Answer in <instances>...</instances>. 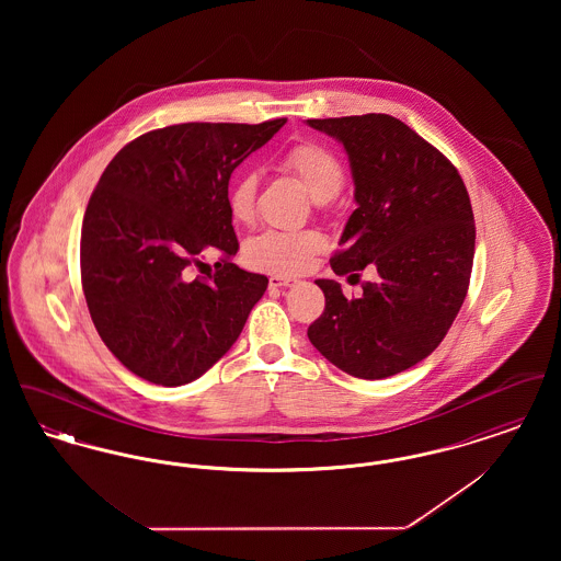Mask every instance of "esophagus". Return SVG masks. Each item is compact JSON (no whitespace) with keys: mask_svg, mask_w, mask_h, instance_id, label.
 <instances>
[{"mask_svg":"<svg viewBox=\"0 0 561 561\" xmlns=\"http://www.w3.org/2000/svg\"><path fill=\"white\" fill-rule=\"evenodd\" d=\"M296 284H298L296 277H284V275H271L268 277L271 288H293Z\"/></svg>","mask_w":561,"mask_h":561,"instance_id":"obj_1","label":"esophagus"}]
</instances>
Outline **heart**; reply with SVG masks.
<instances>
[{"mask_svg":"<svg viewBox=\"0 0 561 561\" xmlns=\"http://www.w3.org/2000/svg\"><path fill=\"white\" fill-rule=\"evenodd\" d=\"M279 168L323 204L332 199L343 185V165L318 142H298L279 156ZM259 179L252 172H240L227 193L231 218L240 225H252L256 218ZM325 250V238L316 229L302 231H265L243 245V263L250 268L275 275H300L313 267L318 254Z\"/></svg>","mask_w":561,"mask_h":561,"instance_id":"b5f03b06","label":"heart"}]
</instances>
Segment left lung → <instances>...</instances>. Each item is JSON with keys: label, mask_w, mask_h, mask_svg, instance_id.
<instances>
[{"label": "left lung", "mask_w": 561, "mask_h": 561, "mask_svg": "<svg viewBox=\"0 0 561 561\" xmlns=\"http://www.w3.org/2000/svg\"><path fill=\"white\" fill-rule=\"evenodd\" d=\"M348 158L357 208L330 261L348 282L373 268L359 298L316 279L325 309L307 330L343 373L378 380L403 373L444 341L469 288L476 252L471 199L433 145L385 113L307 119Z\"/></svg>", "instance_id": "1"}]
</instances>
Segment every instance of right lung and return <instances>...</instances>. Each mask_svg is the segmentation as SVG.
Here are the masks:
<instances>
[{
    "label": "right lung",
    "instance_id": "1",
    "mask_svg": "<svg viewBox=\"0 0 561 561\" xmlns=\"http://www.w3.org/2000/svg\"><path fill=\"white\" fill-rule=\"evenodd\" d=\"M286 119L176 124L142 134L105 168L81 227V286L103 343L130 373L181 387L233 347L268 279L233 265L229 179ZM226 254L211 278L186 268Z\"/></svg>",
    "mask_w": 561,
    "mask_h": 561
}]
</instances>
